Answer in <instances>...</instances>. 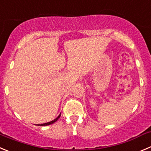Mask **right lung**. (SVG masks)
<instances>
[{
    "instance_id": "obj_1",
    "label": "right lung",
    "mask_w": 151,
    "mask_h": 151,
    "mask_svg": "<svg viewBox=\"0 0 151 151\" xmlns=\"http://www.w3.org/2000/svg\"><path fill=\"white\" fill-rule=\"evenodd\" d=\"M60 115H61V113H60V115H59V116H58V117H57V118H55L54 120L51 121V122H47V123L42 124H38V125H39V126H47V125H50V124H53V123H54V122H56V121L58 120L59 118H60Z\"/></svg>"
}]
</instances>
